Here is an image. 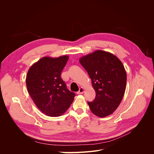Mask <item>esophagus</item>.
I'll return each instance as SVG.
<instances>
[{"mask_svg":"<svg viewBox=\"0 0 154 154\" xmlns=\"http://www.w3.org/2000/svg\"><path fill=\"white\" fill-rule=\"evenodd\" d=\"M83 92H84V88H83V87H80V89H79V91L77 92V94H83Z\"/></svg>","mask_w":154,"mask_h":154,"instance_id":"esophagus-1","label":"esophagus"}]
</instances>
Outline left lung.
Wrapping results in <instances>:
<instances>
[{
	"label": "left lung",
	"mask_w": 154,
	"mask_h": 154,
	"mask_svg": "<svg viewBox=\"0 0 154 154\" xmlns=\"http://www.w3.org/2000/svg\"><path fill=\"white\" fill-rule=\"evenodd\" d=\"M80 63L89 75L96 92L94 100L87 102L92 112L100 118L112 114L122 102L127 85L122 62L113 54L97 50L81 57Z\"/></svg>",
	"instance_id": "1"
}]
</instances>
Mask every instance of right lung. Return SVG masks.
I'll return each instance as SVG.
<instances>
[{
  "label": "right lung",
  "mask_w": 154,
  "mask_h": 154,
  "mask_svg": "<svg viewBox=\"0 0 154 154\" xmlns=\"http://www.w3.org/2000/svg\"><path fill=\"white\" fill-rule=\"evenodd\" d=\"M68 59L66 55L43 57L32 65L27 74L26 86L31 97L38 109L50 117L63 114L75 97L61 78Z\"/></svg>",
  "instance_id": "add662e5"
}]
</instances>
